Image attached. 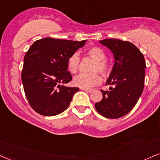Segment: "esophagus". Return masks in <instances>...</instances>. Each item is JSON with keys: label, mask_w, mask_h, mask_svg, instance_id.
Masks as SVG:
<instances>
[{"label": "esophagus", "mask_w": 160, "mask_h": 160, "mask_svg": "<svg viewBox=\"0 0 160 160\" xmlns=\"http://www.w3.org/2000/svg\"><path fill=\"white\" fill-rule=\"evenodd\" d=\"M81 90L84 91V92H88V93H90L92 92V89H86V88H81Z\"/></svg>", "instance_id": "1"}]
</instances>
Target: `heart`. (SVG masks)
<instances>
[{
    "mask_svg": "<svg viewBox=\"0 0 160 160\" xmlns=\"http://www.w3.org/2000/svg\"><path fill=\"white\" fill-rule=\"evenodd\" d=\"M86 54L94 59V62L90 68L92 72L78 74L74 79V83L76 86L81 88L89 89L101 82V78L98 72L103 77H106L109 74L110 68L108 60L106 59V54L99 46H95L88 48L86 50ZM80 58L77 52L72 54L68 58L67 66L70 72L72 74L77 73L80 66Z\"/></svg>",
    "mask_w": 160,
    "mask_h": 160,
    "instance_id": "b5f03b06",
    "label": "heart"
}]
</instances>
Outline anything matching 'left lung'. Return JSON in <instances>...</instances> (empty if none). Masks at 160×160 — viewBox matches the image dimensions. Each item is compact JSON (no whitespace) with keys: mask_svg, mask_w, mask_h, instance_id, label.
Here are the masks:
<instances>
[{"mask_svg":"<svg viewBox=\"0 0 160 160\" xmlns=\"http://www.w3.org/2000/svg\"><path fill=\"white\" fill-rule=\"evenodd\" d=\"M100 43L111 49L115 62L106 84L110 86L109 91L100 90L102 99L95 108L106 118H120L132 110L143 92L145 58L131 42L112 38Z\"/></svg>","mask_w":160,"mask_h":160,"instance_id":"8db88e82","label":"left lung"}]
</instances>
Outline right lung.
<instances>
[{
    "label": "right lung",
    "instance_id": "add662e5",
    "mask_svg": "<svg viewBox=\"0 0 160 160\" xmlns=\"http://www.w3.org/2000/svg\"><path fill=\"white\" fill-rule=\"evenodd\" d=\"M86 41L46 38L34 42L26 53L21 80L28 102L38 114L55 116L69 106L79 88L60 84L72 80L68 59Z\"/></svg>",
    "mask_w": 160,
    "mask_h": 160
}]
</instances>
